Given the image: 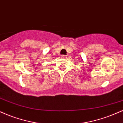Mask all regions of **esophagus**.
<instances>
[{"instance_id": "34e87169", "label": "esophagus", "mask_w": 123, "mask_h": 123, "mask_svg": "<svg viewBox=\"0 0 123 123\" xmlns=\"http://www.w3.org/2000/svg\"><path fill=\"white\" fill-rule=\"evenodd\" d=\"M61 57L62 58H67V56L65 55H62Z\"/></svg>"}]
</instances>
